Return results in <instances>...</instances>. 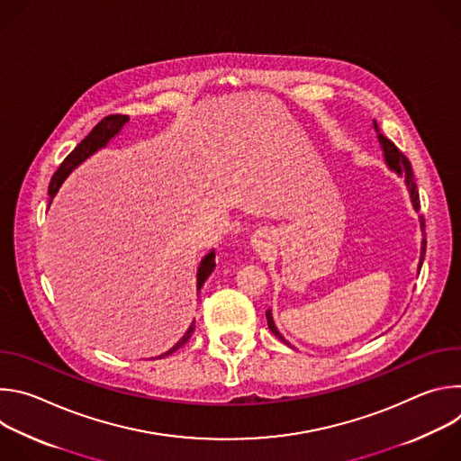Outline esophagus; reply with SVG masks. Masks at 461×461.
I'll return each mask as SVG.
<instances>
[{"mask_svg": "<svg viewBox=\"0 0 461 461\" xmlns=\"http://www.w3.org/2000/svg\"><path fill=\"white\" fill-rule=\"evenodd\" d=\"M251 248L257 255H268L272 251V237L267 230L255 231L251 237Z\"/></svg>", "mask_w": 461, "mask_h": 461, "instance_id": "esophagus-1", "label": "esophagus"}]
</instances>
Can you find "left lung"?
Here are the masks:
<instances>
[{"label": "left lung", "mask_w": 461, "mask_h": 461, "mask_svg": "<svg viewBox=\"0 0 461 461\" xmlns=\"http://www.w3.org/2000/svg\"><path fill=\"white\" fill-rule=\"evenodd\" d=\"M374 129H375V133H377V140H379V146H381V149H383V157H384V162H386V166L393 171V173H398L400 176H403L405 178V184H407V189H409V193H411V201H412V206H414V210L418 212L420 210V194H418V189H416V182H414V173H412V166H411V162H409V158L396 148L393 146L386 137H383L381 133H379V127H377V122L374 120ZM420 226H421V233L425 231V219H423V215H420ZM425 235V233H423ZM425 249H427V240L423 239L421 240V253H420V262H418V274H420V270H421V265H423V258H425ZM267 319H268V328L272 330V334H276L283 343H286L288 347H292L283 336H281V332L277 330V326H276V322H274V315H272V310H267Z\"/></svg>", "instance_id": "left-lung-1"}]
</instances>
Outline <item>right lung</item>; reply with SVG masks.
<instances>
[{"mask_svg":"<svg viewBox=\"0 0 461 461\" xmlns=\"http://www.w3.org/2000/svg\"><path fill=\"white\" fill-rule=\"evenodd\" d=\"M127 120H129V118L123 116V114H111V116H105L102 122H98V123L91 129V133L69 153V157L61 162V166L58 167V171H56L54 176L50 178V184H49V196H50V199H49V204L52 203V199L56 196L58 189H59L61 184H63V180L68 178L82 162H86L89 157H93L98 149L105 148V146L120 133L122 127L127 123ZM213 270H215V249H212L210 253H206V255L203 257V260H201L199 268H196V292H201L203 285L206 283V279L212 276ZM193 330H194V321L189 324L185 334H184L167 352H164V354H160V356H157V357H166V356L173 354L175 350H178V348L191 338Z\"/></svg>","mask_w":461,"mask_h":461,"instance_id":"obj_1","label":"right lung"}]
</instances>
